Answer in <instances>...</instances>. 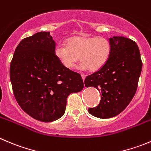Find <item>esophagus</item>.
I'll return each mask as SVG.
<instances>
[{"mask_svg":"<svg viewBox=\"0 0 151 151\" xmlns=\"http://www.w3.org/2000/svg\"><path fill=\"white\" fill-rule=\"evenodd\" d=\"M81 76H82V78H83V80L84 81L85 78H86V75H85V74H82Z\"/></svg>","mask_w":151,"mask_h":151,"instance_id":"obj_1","label":"esophagus"}]
</instances>
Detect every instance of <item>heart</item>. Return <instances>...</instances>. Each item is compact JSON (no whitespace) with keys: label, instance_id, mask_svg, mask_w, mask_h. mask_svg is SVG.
I'll return each mask as SVG.
<instances>
[{"label":"heart","instance_id":"1","mask_svg":"<svg viewBox=\"0 0 151 151\" xmlns=\"http://www.w3.org/2000/svg\"><path fill=\"white\" fill-rule=\"evenodd\" d=\"M111 51V42L105 37L77 35L68 39L66 46H57L55 52L66 68H72L80 58L83 69L95 71L108 62Z\"/></svg>","mask_w":151,"mask_h":151}]
</instances>
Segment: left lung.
<instances>
[{
    "label": "left lung",
    "mask_w": 151,
    "mask_h": 151,
    "mask_svg": "<svg viewBox=\"0 0 151 151\" xmlns=\"http://www.w3.org/2000/svg\"><path fill=\"white\" fill-rule=\"evenodd\" d=\"M111 56L102 68L87 76L86 87L101 92L99 105L88 112L98 118H111L120 114L132 100L138 86L142 62L139 49L134 40L124 37L109 39Z\"/></svg>",
    "instance_id": "obj_1"
}]
</instances>
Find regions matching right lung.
<instances>
[{
  "label": "right lung",
  "mask_w": 151,
  "mask_h": 151,
  "mask_svg": "<svg viewBox=\"0 0 151 151\" xmlns=\"http://www.w3.org/2000/svg\"><path fill=\"white\" fill-rule=\"evenodd\" d=\"M55 47L50 32H38L20 41L10 63L17 103L27 114L44 122L60 118L68 95L84 87L81 75L58 60Z\"/></svg>",
  "instance_id": "right-lung-1"
}]
</instances>
